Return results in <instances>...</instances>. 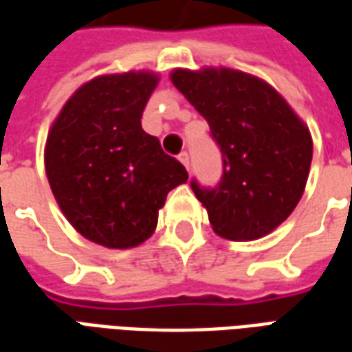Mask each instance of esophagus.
Wrapping results in <instances>:
<instances>
[{"mask_svg":"<svg viewBox=\"0 0 352 352\" xmlns=\"http://www.w3.org/2000/svg\"><path fill=\"white\" fill-rule=\"evenodd\" d=\"M179 162H181L186 169H190V156H188V153L179 154Z\"/></svg>","mask_w":352,"mask_h":352,"instance_id":"1","label":"esophagus"}]
</instances>
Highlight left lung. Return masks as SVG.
I'll list each match as a JSON object with an SVG mask.
<instances>
[{"label": "left lung", "instance_id": "obj_1", "mask_svg": "<svg viewBox=\"0 0 352 352\" xmlns=\"http://www.w3.org/2000/svg\"><path fill=\"white\" fill-rule=\"evenodd\" d=\"M169 79L211 128L222 153L217 188L192 190L214 234L232 241L267 236L303 196L313 158L309 128L275 88L230 67L173 69Z\"/></svg>", "mask_w": 352, "mask_h": 352}]
</instances>
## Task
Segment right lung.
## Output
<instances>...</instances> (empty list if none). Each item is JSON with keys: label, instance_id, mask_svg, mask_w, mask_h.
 I'll return each mask as SVG.
<instances>
[{"label": "right lung", "instance_id": "right-lung-1", "mask_svg": "<svg viewBox=\"0 0 352 352\" xmlns=\"http://www.w3.org/2000/svg\"><path fill=\"white\" fill-rule=\"evenodd\" d=\"M158 73L94 77L65 101L50 126L45 171L73 228L107 249H131L153 236L168 192L188 181L160 141L141 128Z\"/></svg>", "mask_w": 352, "mask_h": 352}]
</instances>
